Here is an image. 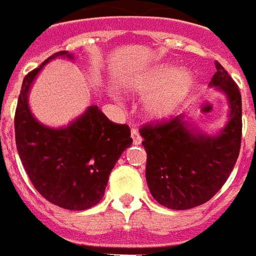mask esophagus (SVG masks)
<instances>
[{
	"mask_svg": "<svg viewBox=\"0 0 256 256\" xmlns=\"http://www.w3.org/2000/svg\"><path fill=\"white\" fill-rule=\"evenodd\" d=\"M130 136H132V140H134V144H140L142 143V136L139 135V132H138V130H135V128H132L130 130Z\"/></svg>",
	"mask_w": 256,
	"mask_h": 256,
	"instance_id": "esophagus-1",
	"label": "esophagus"
}]
</instances>
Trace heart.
<instances>
[{"label": "heart", "mask_w": 256, "mask_h": 256, "mask_svg": "<svg viewBox=\"0 0 256 256\" xmlns=\"http://www.w3.org/2000/svg\"><path fill=\"white\" fill-rule=\"evenodd\" d=\"M193 76L188 70H178L166 64L140 82L136 90L140 93L152 92L144 100V112L150 118H164L176 110L193 86Z\"/></svg>", "instance_id": "heart-1"}]
</instances>
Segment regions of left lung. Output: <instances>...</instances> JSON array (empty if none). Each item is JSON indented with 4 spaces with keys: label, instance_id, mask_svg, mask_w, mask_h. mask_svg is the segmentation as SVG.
Here are the masks:
<instances>
[{
    "label": "left lung",
    "instance_id": "8db88e82",
    "mask_svg": "<svg viewBox=\"0 0 256 256\" xmlns=\"http://www.w3.org/2000/svg\"><path fill=\"white\" fill-rule=\"evenodd\" d=\"M209 84L226 94L230 104V120L217 135L198 132L184 120V114L139 130L147 152V185L154 198L166 208L185 210L209 201L226 184L239 156V88L218 62Z\"/></svg>",
    "mask_w": 256,
    "mask_h": 256
}]
</instances>
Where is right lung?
<instances>
[{
  "instance_id": "1",
  "label": "right lung",
  "mask_w": 256,
  "mask_h": 256,
  "mask_svg": "<svg viewBox=\"0 0 256 256\" xmlns=\"http://www.w3.org/2000/svg\"><path fill=\"white\" fill-rule=\"evenodd\" d=\"M60 56L74 58L67 51L55 52L22 80L14 116L16 146L44 198L63 209L84 210L102 200L109 174L132 138L130 126L109 121L96 105L64 128H50L34 118L28 105L30 86L44 64Z\"/></svg>"
}]
</instances>
